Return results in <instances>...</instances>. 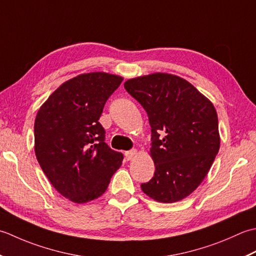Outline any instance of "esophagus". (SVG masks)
<instances>
[{"mask_svg": "<svg viewBox=\"0 0 256 256\" xmlns=\"http://www.w3.org/2000/svg\"><path fill=\"white\" fill-rule=\"evenodd\" d=\"M124 156H126V159L127 160H132V159H134L136 157V156H137V150L132 149V150H129V151H126V152H124Z\"/></svg>", "mask_w": 256, "mask_h": 256, "instance_id": "esophagus-1", "label": "esophagus"}]
</instances>
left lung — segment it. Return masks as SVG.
<instances>
[{
    "label": "left lung",
    "mask_w": 256,
    "mask_h": 256,
    "mask_svg": "<svg viewBox=\"0 0 256 256\" xmlns=\"http://www.w3.org/2000/svg\"><path fill=\"white\" fill-rule=\"evenodd\" d=\"M148 114L154 174L142 184L154 200L172 203L200 186L220 149L212 102L178 76L156 72L124 84Z\"/></svg>",
    "instance_id": "obj_1"
}]
</instances>
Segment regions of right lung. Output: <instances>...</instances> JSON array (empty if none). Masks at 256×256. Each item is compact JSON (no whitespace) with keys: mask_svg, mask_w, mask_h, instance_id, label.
Returning a JSON list of instances; mask_svg holds the SVG:
<instances>
[{"mask_svg":"<svg viewBox=\"0 0 256 256\" xmlns=\"http://www.w3.org/2000/svg\"><path fill=\"white\" fill-rule=\"evenodd\" d=\"M122 82L106 72L77 76L57 88L36 116V158L55 189L75 203L100 196L122 164L124 154L105 142L98 122Z\"/></svg>","mask_w":256,"mask_h":256,"instance_id":"obj_1","label":"right lung"}]
</instances>
